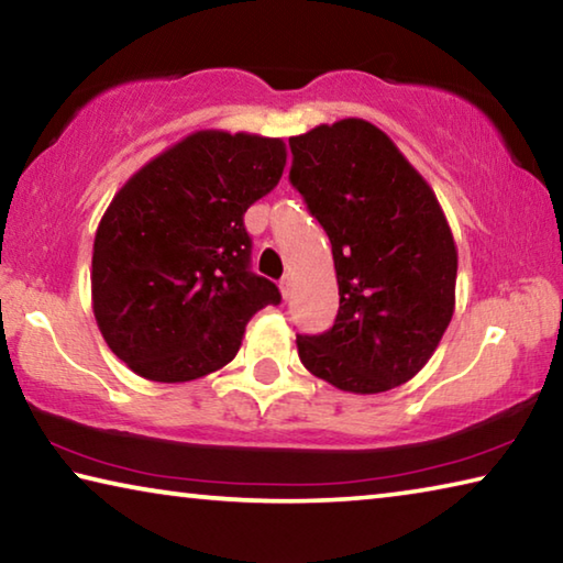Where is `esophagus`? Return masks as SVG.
<instances>
[{
    "mask_svg": "<svg viewBox=\"0 0 563 563\" xmlns=\"http://www.w3.org/2000/svg\"><path fill=\"white\" fill-rule=\"evenodd\" d=\"M290 290H292V275H290V273H285L283 278H280V292H283V298H285V300L290 298Z\"/></svg>",
    "mask_w": 563,
    "mask_h": 563,
    "instance_id": "34e87169",
    "label": "esophagus"
}]
</instances>
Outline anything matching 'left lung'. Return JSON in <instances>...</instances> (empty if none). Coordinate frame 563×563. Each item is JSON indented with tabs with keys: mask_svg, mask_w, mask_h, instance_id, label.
Segmentation results:
<instances>
[{
	"mask_svg": "<svg viewBox=\"0 0 563 563\" xmlns=\"http://www.w3.org/2000/svg\"><path fill=\"white\" fill-rule=\"evenodd\" d=\"M290 184L325 228L340 310L322 335H298L312 375L342 393L405 385L454 312L456 245L430 184L365 119L322 123L290 139Z\"/></svg>",
	"mask_w": 563,
	"mask_h": 563,
	"instance_id": "1",
	"label": "left lung"
}]
</instances>
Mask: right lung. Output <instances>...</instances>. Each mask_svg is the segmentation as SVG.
Wrapping results in <instances>:
<instances>
[{"mask_svg":"<svg viewBox=\"0 0 563 563\" xmlns=\"http://www.w3.org/2000/svg\"><path fill=\"white\" fill-rule=\"evenodd\" d=\"M283 139L196 131L113 196L91 258L93 318L113 355L154 383L228 365L280 292L251 271L243 216L278 186Z\"/></svg>","mask_w":563,"mask_h":563,"instance_id":"1","label":"right lung"}]
</instances>
